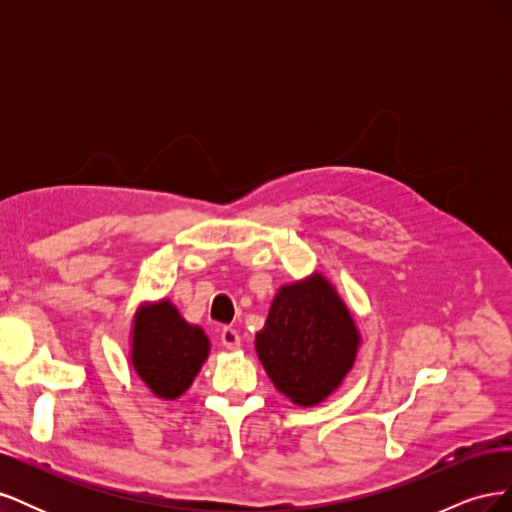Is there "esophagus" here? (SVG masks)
<instances>
[{
    "label": "esophagus",
    "mask_w": 512,
    "mask_h": 512,
    "mask_svg": "<svg viewBox=\"0 0 512 512\" xmlns=\"http://www.w3.org/2000/svg\"><path fill=\"white\" fill-rule=\"evenodd\" d=\"M222 344L228 350H239L241 348V335H239V331L232 329V327H224L222 329Z\"/></svg>",
    "instance_id": "34e87169"
}]
</instances>
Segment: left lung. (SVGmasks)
<instances>
[{"mask_svg": "<svg viewBox=\"0 0 512 512\" xmlns=\"http://www.w3.org/2000/svg\"><path fill=\"white\" fill-rule=\"evenodd\" d=\"M359 335L352 316L320 275L277 294L256 350L269 378L299 406H316L354 363Z\"/></svg>", "mask_w": 512, "mask_h": 512, "instance_id": "obj_1", "label": "left lung"}]
</instances>
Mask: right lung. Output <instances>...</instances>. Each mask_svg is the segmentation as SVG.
Returning <instances> with one entry per match:
<instances>
[{"mask_svg": "<svg viewBox=\"0 0 512 512\" xmlns=\"http://www.w3.org/2000/svg\"><path fill=\"white\" fill-rule=\"evenodd\" d=\"M207 350L203 329L185 322L168 301L145 307L136 316L132 363L158 397L175 399L188 391Z\"/></svg>", "mask_w": 512, "mask_h": 512, "instance_id": "1", "label": "right lung"}]
</instances>
